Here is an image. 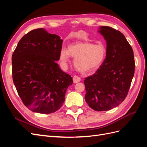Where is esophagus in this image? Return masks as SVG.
Segmentation results:
<instances>
[{"mask_svg": "<svg viewBox=\"0 0 147 147\" xmlns=\"http://www.w3.org/2000/svg\"><path fill=\"white\" fill-rule=\"evenodd\" d=\"M80 80H81L80 77L77 76V75H75V76L74 77V78H73V81H74V82L75 83L80 82Z\"/></svg>", "mask_w": 147, "mask_h": 147, "instance_id": "1", "label": "esophagus"}]
</instances>
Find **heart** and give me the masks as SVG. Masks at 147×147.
I'll list each match as a JSON object with an SVG mask.
<instances>
[{
    "instance_id": "heart-1",
    "label": "heart",
    "mask_w": 147,
    "mask_h": 147,
    "mask_svg": "<svg viewBox=\"0 0 147 147\" xmlns=\"http://www.w3.org/2000/svg\"><path fill=\"white\" fill-rule=\"evenodd\" d=\"M106 55L105 47L102 44H93L91 42H79L69 46L68 50L62 48L60 60L66 65L70 56L74 57L75 68L83 74L92 72L102 64Z\"/></svg>"
}]
</instances>
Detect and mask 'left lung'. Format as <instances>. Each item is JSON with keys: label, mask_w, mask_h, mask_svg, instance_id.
Here are the masks:
<instances>
[{"label": "left lung", "mask_w": 147, "mask_h": 147, "mask_svg": "<svg viewBox=\"0 0 147 147\" xmlns=\"http://www.w3.org/2000/svg\"><path fill=\"white\" fill-rule=\"evenodd\" d=\"M99 32L107 41L105 59L84 80L86 103L99 112L112 109L123 102L135 70L134 52L124 35L109 26H101Z\"/></svg>", "instance_id": "left-lung-1"}]
</instances>
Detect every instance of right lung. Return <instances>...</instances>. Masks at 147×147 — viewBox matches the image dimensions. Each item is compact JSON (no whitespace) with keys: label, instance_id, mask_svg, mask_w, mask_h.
Instances as JSON below:
<instances>
[{"label":"right lung","instance_id":"1","mask_svg":"<svg viewBox=\"0 0 147 147\" xmlns=\"http://www.w3.org/2000/svg\"><path fill=\"white\" fill-rule=\"evenodd\" d=\"M63 42L45 29H34L21 38L13 53V83L23 103L32 112L48 114L59 110L73 83L56 62Z\"/></svg>","mask_w":147,"mask_h":147}]
</instances>
